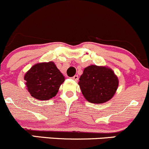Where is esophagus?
Returning <instances> with one entry per match:
<instances>
[{"instance_id": "esophagus-1", "label": "esophagus", "mask_w": 149, "mask_h": 149, "mask_svg": "<svg viewBox=\"0 0 149 149\" xmlns=\"http://www.w3.org/2000/svg\"><path fill=\"white\" fill-rule=\"evenodd\" d=\"M72 79H73V80H75V81H78V80H79V76H78V75H75L74 76H73V77H72Z\"/></svg>"}]
</instances>
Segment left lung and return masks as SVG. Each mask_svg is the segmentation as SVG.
Wrapping results in <instances>:
<instances>
[{"label":"left lung","instance_id":"8db88e82","mask_svg":"<svg viewBox=\"0 0 149 149\" xmlns=\"http://www.w3.org/2000/svg\"><path fill=\"white\" fill-rule=\"evenodd\" d=\"M79 81L81 92L86 99L97 104L109 101L118 86V78L111 69L94 65L84 69Z\"/></svg>","mask_w":149,"mask_h":149}]
</instances>
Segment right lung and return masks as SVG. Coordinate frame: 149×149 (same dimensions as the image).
Returning <instances> with one entry per match:
<instances>
[{
  "label": "right lung",
  "mask_w": 149,
  "mask_h": 149,
  "mask_svg": "<svg viewBox=\"0 0 149 149\" xmlns=\"http://www.w3.org/2000/svg\"><path fill=\"white\" fill-rule=\"evenodd\" d=\"M24 80L31 96L38 100H48L54 97L65 81L52 61L34 65L26 73Z\"/></svg>",
  "instance_id": "1"
}]
</instances>
